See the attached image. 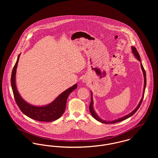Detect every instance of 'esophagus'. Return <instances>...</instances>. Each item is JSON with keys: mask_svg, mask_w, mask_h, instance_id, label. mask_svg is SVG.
Returning a JSON list of instances; mask_svg holds the SVG:
<instances>
[{"mask_svg": "<svg viewBox=\"0 0 158 158\" xmlns=\"http://www.w3.org/2000/svg\"><path fill=\"white\" fill-rule=\"evenodd\" d=\"M88 78H83V82H84V83H86V82H87L88 81Z\"/></svg>", "mask_w": 158, "mask_h": 158, "instance_id": "34e87169", "label": "esophagus"}]
</instances>
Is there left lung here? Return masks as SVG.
<instances>
[{
    "instance_id": "left-lung-1",
    "label": "left lung",
    "mask_w": 158,
    "mask_h": 158,
    "mask_svg": "<svg viewBox=\"0 0 158 158\" xmlns=\"http://www.w3.org/2000/svg\"><path fill=\"white\" fill-rule=\"evenodd\" d=\"M132 51H133V54L135 55L136 58L140 62V66H141V69L142 70V72H143V76H144V86H143V96L142 97V99L140 100L139 105H137V106L135 108V110H133L132 112L130 114H128V115H126L121 118H119L115 120H113V121H106V120H102V118H100V117H98V116L97 115V114L95 112V111L94 110V108H93V98H92V94L91 92V102H90V105H89V111H90V113L93 116V117L96 119L97 121L100 122H102L103 123H106V124H109V123H117V122H121V121H123L124 120H126L127 118L130 117L131 116H132L137 111V110L139 108L142 102V100H143V96H144V93H145V87H146V83H147V79H146V73H145V70L144 69V68L143 67V65L141 63V60H140V55L138 53V52L137 51L135 47H132Z\"/></svg>"
}]
</instances>
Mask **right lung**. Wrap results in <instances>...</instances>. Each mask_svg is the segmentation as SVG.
<instances>
[{
  "mask_svg": "<svg viewBox=\"0 0 158 158\" xmlns=\"http://www.w3.org/2000/svg\"><path fill=\"white\" fill-rule=\"evenodd\" d=\"M20 55L18 57L16 63L13 68L11 84L15 101L21 111L28 117L41 122H52L58 119L63 114L66 110V105L69 94L75 90L77 85L75 84L67 90L62 92L51 103L43 106H36L26 102L19 95L16 86V73Z\"/></svg>",
  "mask_w": 158,
  "mask_h": 158,
  "instance_id": "add662e5",
  "label": "right lung"
}]
</instances>
